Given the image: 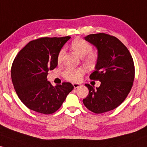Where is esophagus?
<instances>
[{"label":"esophagus","instance_id":"esophagus-1","mask_svg":"<svg viewBox=\"0 0 147 147\" xmlns=\"http://www.w3.org/2000/svg\"><path fill=\"white\" fill-rule=\"evenodd\" d=\"M80 86L81 85L80 84H77V83H74L73 84V86H74V88H77L78 87H80Z\"/></svg>","mask_w":147,"mask_h":147}]
</instances>
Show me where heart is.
Wrapping results in <instances>:
<instances>
[{"label": "heart", "mask_w": 147, "mask_h": 147, "mask_svg": "<svg viewBox=\"0 0 147 147\" xmlns=\"http://www.w3.org/2000/svg\"><path fill=\"white\" fill-rule=\"evenodd\" d=\"M73 50L79 56L83 57L84 62L88 66H93L97 61V56L92 53L93 47L91 44L83 39H75L71 43ZM65 54V50L62 49L57 55V62L61 63ZM84 74L82 69H67L63 71V76L66 80L73 82H78Z\"/></svg>", "instance_id": "b5f03b06"}]
</instances>
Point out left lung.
Segmentation results:
<instances>
[{
  "label": "left lung",
  "instance_id": "8db88e82",
  "mask_svg": "<svg viewBox=\"0 0 147 147\" xmlns=\"http://www.w3.org/2000/svg\"><path fill=\"white\" fill-rule=\"evenodd\" d=\"M84 39L98 50L97 65L90 78L99 80L101 85L94 89L85 84L89 94L83 103L93 113H104L119 106L131 91L135 78L134 60L126 46L115 36L101 32Z\"/></svg>",
  "mask_w": 147,
  "mask_h": 147
}]
</instances>
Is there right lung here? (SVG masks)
<instances>
[{
    "label": "right lung",
    "mask_w": 147,
    "mask_h": 147,
    "mask_svg": "<svg viewBox=\"0 0 147 147\" xmlns=\"http://www.w3.org/2000/svg\"><path fill=\"white\" fill-rule=\"evenodd\" d=\"M71 36L44 37L29 42L16 55L11 78L18 97L27 108L44 115L54 113L74 86L69 82L53 86L48 71L57 65V55Z\"/></svg>",
    "instance_id": "right-lung-1"
}]
</instances>
